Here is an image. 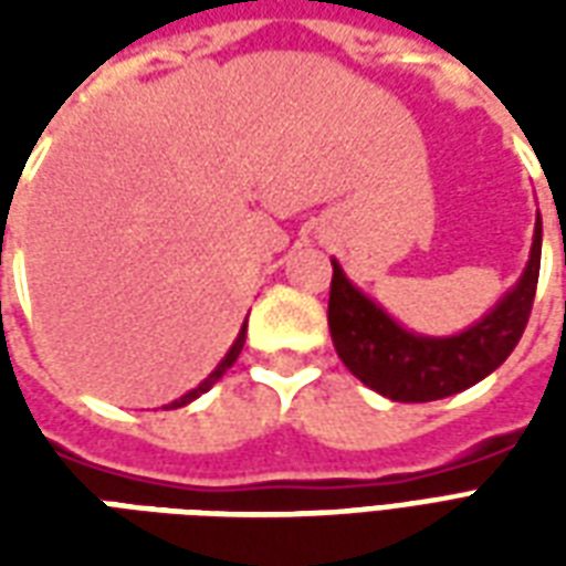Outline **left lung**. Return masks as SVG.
<instances>
[{"label":"left lung","instance_id":"obj_1","mask_svg":"<svg viewBox=\"0 0 566 566\" xmlns=\"http://www.w3.org/2000/svg\"><path fill=\"white\" fill-rule=\"evenodd\" d=\"M543 251V221L536 211L534 242L518 282L488 308L467 331L451 336H424L406 331L385 308L364 294L339 266L333 263L331 282V336L336 355L364 381L397 403H430L451 394L473 388L491 376L518 345L534 306Z\"/></svg>","mask_w":566,"mask_h":566}]
</instances>
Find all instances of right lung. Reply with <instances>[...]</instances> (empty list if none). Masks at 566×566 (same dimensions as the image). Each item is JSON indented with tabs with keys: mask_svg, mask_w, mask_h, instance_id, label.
Masks as SVG:
<instances>
[{
	"mask_svg": "<svg viewBox=\"0 0 566 566\" xmlns=\"http://www.w3.org/2000/svg\"><path fill=\"white\" fill-rule=\"evenodd\" d=\"M245 327H248V321H242V327H239V333H235L233 345H230V348H227V355L221 357V364H218V367L211 369L209 376H206V379L199 381L197 388H190V391L181 394L178 400H172V403H169V406H163V409H178V406L193 403L197 397H202V394H206V391H211V385H214V381L221 379V376H223V373H227V369L233 367L235 357H239V352H242V345H245Z\"/></svg>",
	"mask_w": 566,
	"mask_h": 566,
	"instance_id": "obj_1",
	"label": "right lung"
}]
</instances>
